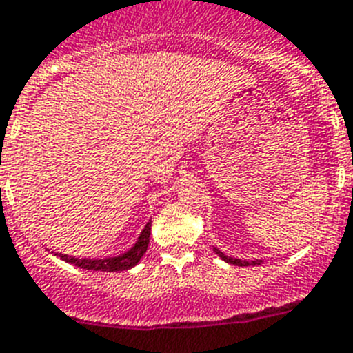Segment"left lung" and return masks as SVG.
<instances>
[{"mask_svg":"<svg viewBox=\"0 0 353 353\" xmlns=\"http://www.w3.org/2000/svg\"><path fill=\"white\" fill-rule=\"evenodd\" d=\"M213 252H215V254L219 255L222 261H225V263H229V264H234V266H257V264H263V259H254V261H241V259L228 257V255H225L224 252L219 250V248H213Z\"/></svg>","mask_w":353,"mask_h":353,"instance_id":"obj_1","label":"left lung"}]
</instances>
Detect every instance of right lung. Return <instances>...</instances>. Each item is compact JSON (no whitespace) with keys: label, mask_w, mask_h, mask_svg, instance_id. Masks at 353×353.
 I'll return each instance as SVG.
<instances>
[{"label":"right lung","mask_w":353,"mask_h":353,"mask_svg":"<svg viewBox=\"0 0 353 353\" xmlns=\"http://www.w3.org/2000/svg\"><path fill=\"white\" fill-rule=\"evenodd\" d=\"M150 225L152 221L147 222V225L143 228V231L138 236L137 243L132 245L128 252L121 255H115V257H105V259H80L77 255H68V254H56L54 255L61 257L63 261L70 264H75L77 268H82V270H90V271H105V273H115V271H125L131 270V268L137 266L140 263V259L143 257L145 252L148 248V241H150Z\"/></svg>","instance_id":"obj_1"}]
</instances>
